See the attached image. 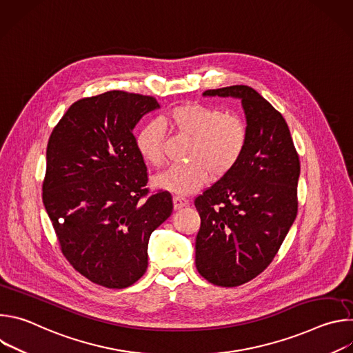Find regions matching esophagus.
Segmentation results:
<instances>
[{
	"label": "esophagus",
	"mask_w": 353,
	"mask_h": 353,
	"mask_svg": "<svg viewBox=\"0 0 353 353\" xmlns=\"http://www.w3.org/2000/svg\"><path fill=\"white\" fill-rule=\"evenodd\" d=\"M188 205V199L184 198V196H180V195H174L173 196V207L174 210H181L184 207Z\"/></svg>",
	"instance_id": "obj_1"
}]
</instances>
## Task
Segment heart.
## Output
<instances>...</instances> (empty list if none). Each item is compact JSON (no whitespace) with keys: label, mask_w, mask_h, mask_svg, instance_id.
<instances>
[{"label":"heart","mask_w":353,"mask_h":353,"mask_svg":"<svg viewBox=\"0 0 353 353\" xmlns=\"http://www.w3.org/2000/svg\"><path fill=\"white\" fill-rule=\"evenodd\" d=\"M165 125L181 137L191 138L187 165H176L159 174L155 184L170 192L187 195L212 179L228 174L240 161L247 145V125L237 114H223L214 106L201 103L179 105L161 121H148L135 135L141 158L150 166L165 162Z\"/></svg>","instance_id":"heart-1"}]
</instances>
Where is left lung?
Here are the masks:
<instances>
[{
	"mask_svg": "<svg viewBox=\"0 0 353 353\" xmlns=\"http://www.w3.org/2000/svg\"><path fill=\"white\" fill-rule=\"evenodd\" d=\"M203 94L240 99L247 121L237 165L194 201L195 267L208 282L233 288L271 264L293 225L300 162L285 119L257 90L233 85Z\"/></svg>",
	"mask_w": 353,
	"mask_h": 353,
	"instance_id": "8db88e82",
	"label": "left lung"
}]
</instances>
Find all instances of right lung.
I'll return each instance as SVG.
<instances>
[{"instance_id":"1","label":"right lung","mask_w":353,"mask_h":353,"mask_svg":"<svg viewBox=\"0 0 353 353\" xmlns=\"http://www.w3.org/2000/svg\"><path fill=\"white\" fill-rule=\"evenodd\" d=\"M152 96L110 90L78 100L47 143L43 204L64 257L100 286L123 289L148 267V241L173 211L172 195H149L132 134L159 109Z\"/></svg>"}]
</instances>
